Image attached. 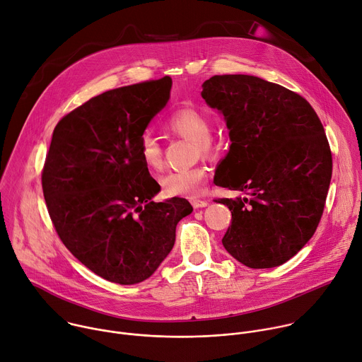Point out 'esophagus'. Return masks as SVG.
<instances>
[{
	"instance_id": "1",
	"label": "esophagus",
	"mask_w": 362,
	"mask_h": 362,
	"mask_svg": "<svg viewBox=\"0 0 362 362\" xmlns=\"http://www.w3.org/2000/svg\"><path fill=\"white\" fill-rule=\"evenodd\" d=\"M190 203L194 209H200V207H206L209 203L207 200H202V199H190Z\"/></svg>"
}]
</instances>
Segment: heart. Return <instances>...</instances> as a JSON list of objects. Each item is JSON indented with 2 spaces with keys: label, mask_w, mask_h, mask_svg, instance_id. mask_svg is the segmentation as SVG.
Listing matches in <instances>:
<instances>
[{
  "label": "heart",
  "mask_w": 362,
  "mask_h": 362,
  "mask_svg": "<svg viewBox=\"0 0 362 362\" xmlns=\"http://www.w3.org/2000/svg\"><path fill=\"white\" fill-rule=\"evenodd\" d=\"M166 128L173 135L194 142L202 155L207 156L213 153L214 142L210 138L211 119L204 112L194 107L177 109L168 117ZM139 155L149 169L159 170L162 168V148L152 134H144L141 136ZM207 176V168L203 165H196L189 169L172 170L166 173L160 179V185L163 193L169 197H196L203 193Z\"/></svg>",
  "instance_id": "1"
}]
</instances>
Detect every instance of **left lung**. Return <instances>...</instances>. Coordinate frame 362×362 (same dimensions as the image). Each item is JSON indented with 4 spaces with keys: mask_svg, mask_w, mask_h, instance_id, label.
<instances>
[{
    "mask_svg": "<svg viewBox=\"0 0 362 362\" xmlns=\"http://www.w3.org/2000/svg\"><path fill=\"white\" fill-rule=\"evenodd\" d=\"M202 86L231 141L214 182L247 194L214 200L231 210L221 243L250 269L277 267L305 246L324 211L332 156L321 120L303 96L257 76L214 75Z\"/></svg>",
    "mask_w": 362,
    "mask_h": 362,
    "instance_id": "8db88e82",
    "label": "left lung"
}]
</instances>
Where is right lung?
<instances>
[{
    "instance_id": "right-lung-1",
    "label": "right lung",
    "mask_w": 362,
    "mask_h": 362,
    "mask_svg": "<svg viewBox=\"0 0 362 362\" xmlns=\"http://www.w3.org/2000/svg\"><path fill=\"white\" fill-rule=\"evenodd\" d=\"M170 88L163 76L106 90L65 115L52 134L42 169L49 217L65 247L112 283L149 279L193 210L180 197L152 202L160 186L139 155Z\"/></svg>"
}]
</instances>
